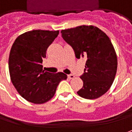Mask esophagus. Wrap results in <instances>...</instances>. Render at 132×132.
<instances>
[{"label":"esophagus","instance_id":"obj_1","mask_svg":"<svg viewBox=\"0 0 132 132\" xmlns=\"http://www.w3.org/2000/svg\"><path fill=\"white\" fill-rule=\"evenodd\" d=\"M68 78H69V79H73V78H74V76H73V74H69V75H68Z\"/></svg>","mask_w":132,"mask_h":132}]
</instances>
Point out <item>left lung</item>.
I'll return each instance as SVG.
<instances>
[{
  "label": "left lung",
  "mask_w": 132,
  "mask_h": 132,
  "mask_svg": "<svg viewBox=\"0 0 132 132\" xmlns=\"http://www.w3.org/2000/svg\"><path fill=\"white\" fill-rule=\"evenodd\" d=\"M63 40L72 47L77 59L86 58L83 87L77 94L85 99H96L109 89L117 71V55L107 35L95 26L82 25L63 29Z\"/></svg>",
  "instance_id": "1"
}]
</instances>
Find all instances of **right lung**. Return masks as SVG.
I'll return each mask as SVG.
<instances>
[{
	"label": "right lung",
	"mask_w": 132,
	"mask_h": 132,
	"mask_svg": "<svg viewBox=\"0 0 132 132\" xmlns=\"http://www.w3.org/2000/svg\"><path fill=\"white\" fill-rule=\"evenodd\" d=\"M59 31L32 30L19 35L11 47L9 59L11 80L17 92L30 103L43 104L54 96L60 81L67 79L63 72L43 69L47 47Z\"/></svg>",
	"instance_id": "add662e5"
}]
</instances>
